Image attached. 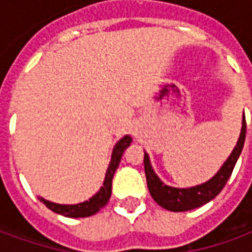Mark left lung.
I'll list each match as a JSON object with an SVG mask.
<instances>
[{
  "label": "left lung",
  "mask_w": 252,
  "mask_h": 252,
  "mask_svg": "<svg viewBox=\"0 0 252 252\" xmlns=\"http://www.w3.org/2000/svg\"><path fill=\"white\" fill-rule=\"evenodd\" d=\"M246 131H247V124H246V117L243 116V126H242L240 137H239L236 147L233 148L232 154L227 159V162L222 164L221 169L219 170V173L212 180L202 184V185L189 188V189H177V188L164 185L163 182L158 178V175L154 173L148 155L144 153L146 180H147L150 194L155 200V202H158L162 208L169 209V211L185 212L202 206L206 202L213 200L221 191L222 188L225 186L227 181L229 180V177L232 174L233 167H235L239 155L243 150Z\"/></svg>",
  "instance_id": "left-lung-1"
}]
</instances>
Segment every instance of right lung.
Instances as JSON below:
<instances>
[{
	"label": "right lung",
	"mask_w": 252,
	"mask_h": 252,
	"mask_svg": "<svg viewBox=\"0 0 252 252\" xmlns=\"http://www.w3.org/2000/svg\"><path fill=\"white\" fill-rule=\"evenodd\" d=\"M131 136H124L120 142L116 144V147L113 148V154H112V160H110L109 167H108V171H106L104 186L99 189L97 194L93 195L89 201H85L82 204H77V205H61V204L50 202V201L44 200L41 197H39V200L43 204H46L47 208H50L51 211L66 217H88L94 215V213H97L109 201L110 194H112V180H113V175H115L116 170L119 167L123 154L126 150V147L131 144Z\"/></svg>",
	"instance_id": "add662e5"
}]
</instances>
